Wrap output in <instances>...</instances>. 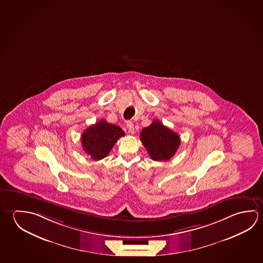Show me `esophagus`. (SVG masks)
<instances>
[{"label":"esophagus","mask_w":263,"mask_h":263,"mask_svg":"<svg viewBox=\"0 0 263 263\" xmlns=\"http://www.w3.org/2000/svg\"><path fill=\"white\" fill-rule=\"evenodd\" d=\"M126 127H127V129L129 131L130 133L134 134L135 133V128H134V124L132 122H127L126 123Z\"/></svg>","instance_id":"esophagus-1"}]
</instances>
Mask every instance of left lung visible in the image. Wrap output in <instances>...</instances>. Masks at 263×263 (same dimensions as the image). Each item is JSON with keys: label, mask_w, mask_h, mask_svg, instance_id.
Here are the masks:
<instances>
[{"label": "left lung", "mask_w": 263, "mask_h": 263, "mask_svg": "<svg viewBox=\"0 0 263 263\" xmlns=\"http://www.w3.org/2000/svg\"><path fill=\"white\" fill-rule=\"evenodd\" d=\"M140 140L153 161L170 160L179 147L180 137L160 121L154 120L140 132Z\"/></svg>", "instance_id": "obj_1"}]
</instances>
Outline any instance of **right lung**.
I'll return each instance as SVG.
<instances>
[{
  "label": "right lung",
  "mask_w": 263,
  "mask_h": 263,
  "mask_svg": "<svg viewBox=\"0 0 263 263\" xmlns=\"http://www.w3.org/2000/svg\"><path fill=\"white\" fill-rule=\"evenodd\" d=\"M124 135L125 132L119 126L102 119L84 131L81 144L84 152L93 160L99 161L109 154L116 141Z\"/></svg>",
  "instance_id": "obj_1"
}]
</instances>
